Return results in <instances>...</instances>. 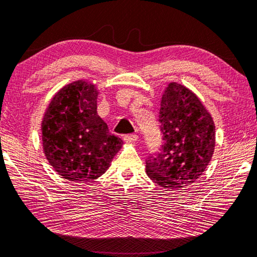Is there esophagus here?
<instances>
[{
  "label": "esophagus",
  "mask_w": 257,
  "mask_h": 257,
  "mask_svg": "<svg viewBox=\"0 0 257 257\" xmlns=\"http://www.w3.org/2000/svg\"><path fill=\"white\" fill-rule=\"evenodd\" d=\"M124 141L126 144H134L138 141V136L137 134H126L124 136Z\"/></svg>",
  "instance_id": "34e87169"
}]
</instances>
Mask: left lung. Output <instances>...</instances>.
<instances>
[{
    "label": "left lung",
    "instance_id": "1",
    "mask_svg": "<svg viewBox=\"0 0 257 257\" xmlns=\"http://www.w3.org/2000/svg\"><path fill=\"white\" fill-rule=\"evenodd\" d=\"M161 153L147 161V175L165 189L190 186L204 173L215 148V125L198 96L172 82L159 109Z\"/></svg>",
    "mask_w": 257,
    "mask_h": 257
}]
</instances>
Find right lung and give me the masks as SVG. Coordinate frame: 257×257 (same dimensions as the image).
Returning <instances> with one entry per match:
<instances>
[{"mask_svg": "<svg viewBox=\"0 0 257 257\" xmlns=\"http://www.w3.org/2000/svg\"><path fill=\"white\" fill-rule=\"evenodd\" d=\"M99 91L78 79L59 90L42 119L43 151L54 171L76 182L98 179L123 146L96 112Z\"/></svg>", "mask_w": 257, "mask_h": 257, "instance_id": "obj_1", "label": "right lung"}]
</instances>
